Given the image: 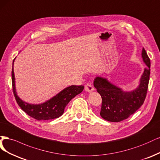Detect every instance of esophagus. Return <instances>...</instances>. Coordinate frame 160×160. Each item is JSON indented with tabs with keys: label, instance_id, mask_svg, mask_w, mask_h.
Listing matches in <instances>:
<instances>
[{
	"label": "esophagus",
	"instance_id": "1",
	"mask_svg": "<svg viewBox=\"0 0 160 160\" xmlns=\"http://www.w3.org/2000/svg\"><path fill=\"white\" fill-rule=\"evenodd\" d=\"M85 90L88 92H93L94 90V88L92 86V85H91L90 84H87L85 86Z\"/></svg>",
	"mask_w": 160,
	"mask_h": 160
}]
</instances>
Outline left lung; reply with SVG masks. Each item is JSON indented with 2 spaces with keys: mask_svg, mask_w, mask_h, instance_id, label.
<instances>
[{
  "mask_svg": "<svg viewBox=\"0 0 160 160\" xmlns=\"http://www.w3.org/2000/svg\"><path fill=\"white\" fill-rule=\"evenodd\" d=\"M143 62L147 66L134 90L126 91L106 78L97 76L94 86L100 94L102 104L100 114L107 121L121 122L135 113L145 100L150 75V60L144 48L142 51Z\"/></svg>",
  "mask_w": 160,
  "mask_h": 160,
  "instance_id": "8db88e82",
  "label": "left lung"
}]
</instances>
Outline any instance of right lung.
I'll return each mask as SVG.
<instances>
[{"instance_id": "1", "label": "right lung", "mask_w": 160, "mask_h": 160, "mask_svg": "<svg viewBox=\"0 0 160 160\" xmlns=\"http://www.w3.org/2000/svg\"><path fill=\"white\" fill-rule=\"evenodd\" d=\"M13 60L12 70V90L15 99L20 108L27 114L37 120H48L59 118L63 114L64 109L69 102L83 91L84 86L72 85L63 89L56 96L42 104H34L26 102L17 95L15 86Z\"/></svg>"}]
</instances>
